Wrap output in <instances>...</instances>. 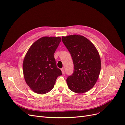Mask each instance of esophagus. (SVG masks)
I'll return each instance as SVG.
<instances>
[{"label":"esophagus","instance_id":"34e87169","mask_svg":"<svg viewBox=\"0 0 125 125\" xmlns=\"http://www.w3.org/2000/svg\"><path fill=\"white\" fill-rule=\"evenodd\" d=\"M61 70H62V74L65 73V69H64L63 68H62Z\"/></svg>","mask_w":125,"mask_h":125}]
</instances>
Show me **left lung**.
<instances>
[{
	"instance_id": "1",
	"label": "left lung",
	"mask_w": 125,
	"mask_h": 125,
	"mask_svg": "<svg viewBox=\"0 0 125 125\" xmlns=\"http://www.w3.org/2000/svg\"><path fill=\"white\" fill-rule=\"evenodd\" d=\"M62 41L71 55L74 65L73 74L66 80L68 86L76 93L88 91L96 83L100 73L99 52L91 42L83 36H62Z\"/></svg>"
}]
</instances>
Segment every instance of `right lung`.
Masks as SVG:
<instances>
[{
	"mask_svg": "<svg viewBox=\"0 0 125 125\" xmlns=\"http://www.w3.org/2000/svg\"><path fill=\"white\" fill-rule=\"evenodd\" d=\"M61 41L60 37H41L31 45L24 57V79L30 88L37 94L51 91L57 78L62 75L54 56Z\"/></svg>",
	"mask_w": 125,
	"mask_h": 125,
	"instance_id": "add662e5",
	"label": "right lung"
}]
</instances>
